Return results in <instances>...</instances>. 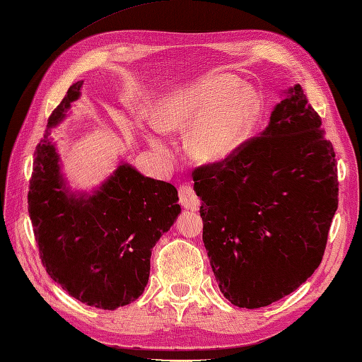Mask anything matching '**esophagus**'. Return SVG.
Segmentation results:
<instances>
[{
	"label": "esophagus",
	"mask_w": 362,
	"mask_h": 362,
	"mask_svg": "<svg viewBox=\"0 0 362 362\" xmlns=\"http://www.w3.org/2000/svg\"><path fill=\"white\" fill-rule=\"evenodd\" d=\"M179 202L182 206H185L187 210H199L201 206V199L197 197L194 188L189 185V183H185L179 188Z\"/></svg>",
	"instance_id": "34e87169"
}]
</instances>
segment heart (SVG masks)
Listing matches in <instances>:
<instances>
[{
  "mask_svg": "<svg viewBox=\"0 0 362 362\" xmlns=\"http://www.w3.org/2000/svg\"><path fill=\"white\" fill-rule=\"evenodd\" d=\"M238 86L233 76L222 74L174 91L156 107L157 129L165 134L191 130L188 151L201 163L227 160L249 140L263 110L255 88ZM144 138L157 152H168L157 134L146 132Z\"/></svg>",
  "mask_w": 362,
  "mask_h": 362,
  "instance_id": "b5f03b06",
  "label": "heart"
}]
</instances>
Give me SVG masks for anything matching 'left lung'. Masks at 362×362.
<instances>
[{
    "instance_id": "left-lung-1",
    "label": "left lung",
    "mask_w": 362,
    "mask_h": 362,
    "mask_svg": "<svg viewBox=\"0 0 362 362\" xmlns=\"http://www.w3.org/2000/svg\"><path fill=\"white\" fill-rule=\"evenodd\" d=\"M258 136L193 173L218 286L240 308L296 291L324 257L337 210V163L322 119L294 86Z\"/></svg>"
}]
</instances>
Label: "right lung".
<instances>
[{
	"instance_id": "1",
	"label": "right lung",
	"mask_w": 362,
	"mask_h": 362,
	"mask_svg": "<svg viewBox=\"0 0 362 362\" xmlns=\"http://www.w3.org/2000/svg\"><path fill=\"white\" fill-rule=\"evenodd\" d=\"M82 82L68 88L48 119L65 118ZM171 183L121 163L91 194L71 193L46 130L34 152L28 211L42 264L71 297L99 310L129 305L149 280L151 253L180 213Z\"/></svg>"
}]
</instances>
